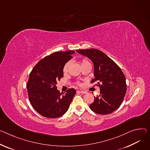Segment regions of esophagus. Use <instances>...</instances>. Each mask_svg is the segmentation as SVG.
I'll return each mask as SVG.
<instances>
[{
    "label": "esophagus",
    "mask_w": 150,
    "mask_h": 150,
    "mask_svg": "<svg viewBox=\"0 0 150 150\" xmlns=\"http://www.w3.org/2000/svg\"><path fill=\"white\" fill-rule=\"evenodd\" d=\"M79 92L81 93H82V94H86V93H87V92L86 91H84V90H80Z\"/></svg>",
    "instance_id": "obj_1"
}]
</instances>
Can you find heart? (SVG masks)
<instances>
[{"instance_id": "1", "label": "heart", "mask_w": 150, "mask_h": 150, "mask_svg": "<svg viewBox=\"0 0 150 150\" xmlns=\"http://www.w3.org/2000/svg\"><path fill=\"white\" fill-rule=\"evenodd\" d=\"M86 63H89V62L87 60H83L82 61V62H81V64H83ZM69 65H70V63L69 62H67V63L65 64V65L63 67V72H66L67 71L68 68H69Z\"/></svg>"}]
</instances>
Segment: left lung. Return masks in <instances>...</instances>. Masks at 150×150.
Masks as SVG:
<instances>
[{"instance_id": "1", "label": "left lung", "mask_w": 150, "mask_h": 150, "mask_svg": "<svg viewBox=\"0 0 150 150\" xmlns=\"http://www.w3.org/2000/svg\"><path fill=\"white\" fill-rule=\"evenodd\" d=\"M76 51L92 61L94 78L91 83L97 82V86L100 87V95L94 97L90 108L102 115L113 112L121 105L126 93L124 74L111 59L99 50L91 48Z\"/></svg>"}]
</instances>
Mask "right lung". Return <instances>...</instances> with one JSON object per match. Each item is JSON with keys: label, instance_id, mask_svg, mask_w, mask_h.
<instances>
[{"label": "right lung", "instance_id": "obj_1", "mask_svg": "<svg viewBox=\"0 0 150 150\" xmlns=\"http://www.w3.org/2000/svg\"><path fill=\"white\" fill-rule=\"evenodd\" d=\"M75 53L72 50L55 52L40 60L31 71L27 89L32 106L40 114L58 118L68 110L76 94L74 88L60 93L57 81L63 76V67Z\"/></svg>", "mask_w": 150, "mask_h": 150}]
</instances>
